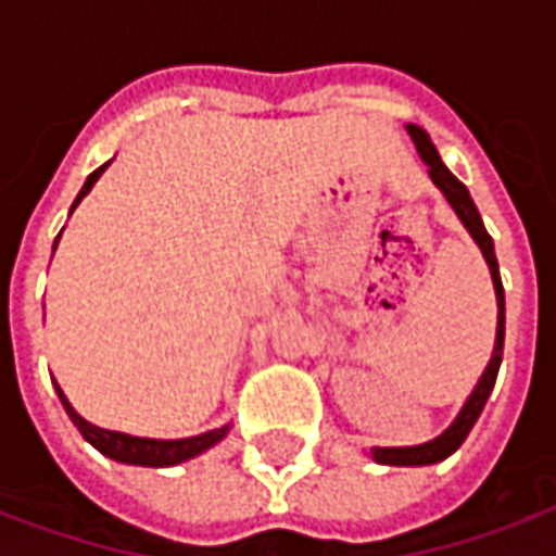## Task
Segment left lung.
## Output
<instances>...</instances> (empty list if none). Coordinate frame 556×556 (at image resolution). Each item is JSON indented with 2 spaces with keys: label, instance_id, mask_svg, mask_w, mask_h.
<instances>
[{
  "label": "left lung",
  "instance_id": "obj_1",
  "mask_svg": "<svg viewBox=\"0 0 556 556\" xmlns=\"http://www.w3.org/2000/svg\"><path fill=\"white\" fill-rule=\"evenodd\" d=\"M406 129H409V135H413V141L415 147H418L421 159L427 162V170H430L433 184L440 186L442 195L448 198V204L454 207V213L460 216V223L467 225V231L472 235V240L481 247V255H484V262H488V267H491V277H494L496 306H500L494 358H491L488 370H484V376L479 379L476 391L469 394L467 406L460 409L457 421H454L442 437H437L433 442H425V445H413V448H372V457H376L379 464H394V467H425V464L445 460L448 454H454L457 448H460V442L469 437V430H472V425L479 421L481 409H484V403H488L491 391H494L496 372H500V361H503V340H506V298H503V279H500V265H496L494 240H491V235L484 231V223H481L479 211H476V204H472V198H469L467 186L460 184L452 170L442 165L440 153H437V147L430 143L425 129H418V126H406Z\"/></svg>",
  "mask_w": 556,
  "mask_h": 556
}]
</instances>
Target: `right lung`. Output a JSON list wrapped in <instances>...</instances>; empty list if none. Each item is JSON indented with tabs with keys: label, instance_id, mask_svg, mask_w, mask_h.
<instances>
[{
	"label": "right lung",
	"instance_id": "right-lung-1",
	"mask_svg": "<svg viewBox=\"0 0 556 556\" xmlns=\"http://www.w3.org/2000/svg\"><path fill=\"white\" fill-rule=\"evenodd\" d=\"M102 168H96L87 177V184L80 189V195L75 198V204H72V211L77 207V201L87 195L92 184L102 177ZM60 240V238H56ZM53 250H56V243H53ZM56 394H60L62 406H65V413L72 415V421L75 427L84 433V440H89L96 448L108 457H114L119 464H138V467H174V464H184L189 457H195V454L207 452L211 445L223 440L225 433H228V427H219V430H211V433H201V437H192V440H141V437H129V433H114V430H102V427L89 425L84 421L80 415L72 409V403L65 400V394L56 386Z\"/></svg>",
	"mask_w": 556,
	"mask_h": 556
}]
</instances>
